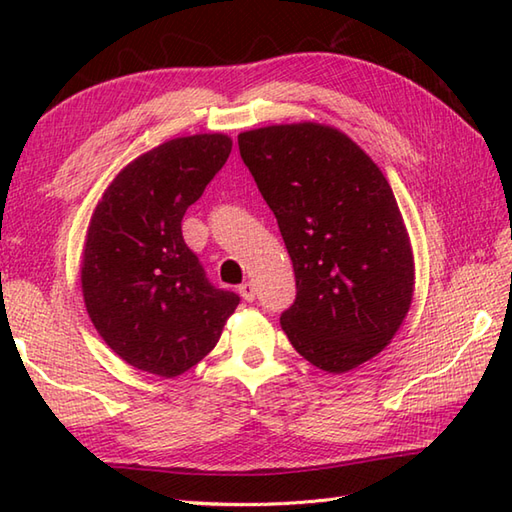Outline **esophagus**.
<instances>
[{
	"label": "esophagus",
	"instance_id": "esophagus-1",
	"mask_svg": "<svg viewBox=\"0 0 512 512\" xmlns=\"http://www.w3.org/2000/svg\"><path fill=\"white\" fill-rule=\"evenodd\" d=\"M237 292H239V295H242V299H244V301H253L257 290H255V284H253V281H244V284L237 288Z\"/></svg>",
	"mask_w": 512,
	"mask_h": 512
}]
</instances>
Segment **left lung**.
Returning a JSON list of instances; mask_svg holds the SVG:
<instances>
[{
    "mask_svg": "<svg viewBox=\"0 0 512 512\" xmlns=\"http://www.w3.org/2000/svg\"><path fill=\"white\" fill-rule=\"evenodd\" d=\"M239 154L292 259L297 299L281 314L292 347L345 374L380 354L411 308V239L387 178L341 129L303 121L248 129Z\"/></svg>",
    "mask_w": 512,
    "mask_h": 512,
    "instance_id": "obj_1",
    "label": "left lung"
}]
</instances>
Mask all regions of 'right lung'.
Listing matches in <instances>:
<instances>
[{
	"label": "right lung",
	"mask_w": 512,
	"mask_h": 512,
	"mask_svg": "<svg viewBox=\"0 0 512 512\" xmlns=\"http://www.w3.org/2000/svg\"><path fill=\"white\" fill-rule=\"evenodd\" d=\"M226 134L171 138L116 173L94 206L81 257V292L103 341L160 378L198 365L235 312L182 239V215L231 154Z\"/></svg>",
	"instance_id": "obj_1"
}]
</instances>
